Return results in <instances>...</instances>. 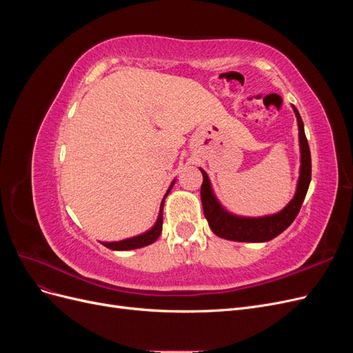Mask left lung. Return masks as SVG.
Masks as SVG:
<instances>
[{
  "instance_id": "1",
  "label": "left lung",
  "mask_w": 353,
  "mask_h": 353,
  "mask_svg": "<svg viewBox=\"0 0 353 353\" xmlns=\"http://www.w3.org/2000/svg\"><path fill=\"white\" fill-rule=\"evenodd\" d=\"M293 112L297 119L299 126V145H301V172H299V181L296 187L294 197L288 205L274 215L266 216H239L228 212L223 208L215 193L212 190L210 179L205 170L203 174V184L200 188V197L205 216L209 222V227L216 234L218 237L232 241H248V243H263L275 239L276 236L290 227V223L296 219L299 210L302 208V203L307 193L309 183H311V152L305 135L303 121L297 109L293 105Z\"/></svg>"
}]
</instances>
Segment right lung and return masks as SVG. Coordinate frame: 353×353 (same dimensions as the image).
Instances as JSON below:
<instances>
[{"label": "right lung", "instance_id": "right-lung-1", "mask_svg": "<svg viewBox=\"0 0 353 353\" xmlns=\"http://www.w3.org/2000/svg\"><path fill=\"white\" fill-rule=\"evenodd\" d=\"M174 184H175V181H174L172 184H170V187L168 188V191H166V194H165L162 203H160L157 221L154 222V225H153L150 230L143 232V234H140V236H135V237H131V239H125V240H121V241H110V243H109V241H101V244L105 245V248H108V249H112V250H132V249H140V248H144V245H148V244L154 243V241L159 239L160 232H162L165 199H166V196L169 194L170 188L174 187Z\"/></svg>", "mask_w": 353, "mask_h": 353}]
</instances>
